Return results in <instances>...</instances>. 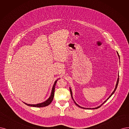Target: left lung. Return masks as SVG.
<instances>
[{
  "mask_svg": "<svg viewBox=\"0 0 129 129\" xmlns=\"http://www.w3.org/2000/svg\"><path fill=\"white\" fill-rule=\"evenodd\" d=\"M117 54H118V58H119V59H120V56H119V55H118V54L117 53ZM118 81H119V76H118V78H117V81H116V85H115V89H114V91H113L112 92V94L110 95V96L107 98V99L103 102V103L101 105H100V106H97V107H94V108H86V107H81V106H79L78 104H77V103L75 102V101L74 100V98H73V92H72V90H71V88L70 87H69V89H70V94H71V97H72V99L73 100V101H74V103H75V104L77 106H78V107H80V108H82V109H88V110H91V109H98V108H99V107H100L104 103H105L109 100L110 98L112 96V95L114 93V92L115 91V90H116V88H117V85H118Z\"/></svg>",
  "mask_w": 129,
  "mask_h": 129,
  "instance_id": "left-lung-1",
  "label": "left lung"
}]
</instances>
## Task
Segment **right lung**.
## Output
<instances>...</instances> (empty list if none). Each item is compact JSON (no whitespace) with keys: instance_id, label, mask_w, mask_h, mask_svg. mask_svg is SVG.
<instances>
[{"instance_id":"right-lung-1","label":"right lung","mask_w":129,"mask_h":129,"mask_svg":"<svg viewBox=\"0 0 129 129\" xmlns=\"http://www.w3.org/2000/svg\"><path fill=\"white\" fill-rule=\"evenodd\" d=\"M58 79L56 80L54 82V83L53 85V87L52 88V90H51V95L50 96V97H49V99L48 100H46L45 101L41 103H38L37 104H27L25 102H23L24 103H25V104L27 105V106H32V107H45L48 106L49 104H50V103L53 100V97H54V90H55V84L56 83V81H57Z\"/></svg>"}]
</instances>
